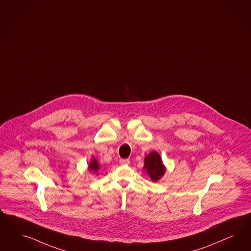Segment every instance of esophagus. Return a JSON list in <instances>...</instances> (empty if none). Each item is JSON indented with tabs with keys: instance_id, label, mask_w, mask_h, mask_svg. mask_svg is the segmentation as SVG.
<instances>
[{
	"instance_id": "esophagus-1",
	"label": "esophagus",
	"mask_w": 251,
	"mask_h": 251,
	"mask_svg": "<svg viewBox=\"0 0 251 251\" xmlns=\"http://www.w3.org/2000/svg\"><path fill=\"white\" fill-rule=\"evenodd\" d=\"M120 163H121V165H129V160L127 158H122L120 160Z\"/></svg>"
}]
</instances>
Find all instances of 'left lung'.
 Here are the masks:
<instances>
[{"label":"left lung","mask_w":251,"mask_h":251,"mask_svg":"<svg viewBox=\"0 0 251 251\" xmlns=\"http://www.w3.org/2000/svg\"><path fill=\"white\" fill-rule=\"evenodd\" d=\"M145 168L152 181H157L166 171L161 157L156 152H152L145 157Z\"/></svg>","instance_id":"obj_1"}]
</instances>
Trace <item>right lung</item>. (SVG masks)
<instances>
[{
    "mask_svg": "<svg viewBox=\"0 0 251 251\" xmlns=\"http://www.w3.org/2000/svg\"><path fill=\"white\" fill-rule=\"evenodd\" d=\"M99 169V164L97 162V160H92L91 164L89 165V171H93V172H97Z\"/></svg>",
    "mask_w": 251,
    "mask_h": 251,
    "instance_id": "add662e5",
    "label": "right lung"
}]
</instances>
